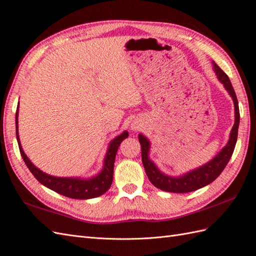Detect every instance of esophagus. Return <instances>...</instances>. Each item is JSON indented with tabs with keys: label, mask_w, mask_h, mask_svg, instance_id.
Here are the masks:
<instances>
[{
	"label": "esophagus",
	"mask_w": 256,
	"mask_h": 256,
	"mask_svg": "<svg viewBox=\"0 0 256 256\" xmlns=\"http://www.w3.org/2000/svg\"><path fill=\"white\" fill-rule=\"evenodd\" d=\"M135 130H136V128H135Z\"/></svg>",
	"instance_id": "esophagus-1"
}]
</instances>
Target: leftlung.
<instances>
[{"label":"left lung","instance_id":"left-lung-1","mask_svg":"<svg viewBox=\"0 0 256 256\" xmlns=\"http://www.w3.org/2000/svg\"><path fill=\"white\" fill-rule=\"evenodd\" d=\"M212 65L218 79L220 80V82L223 84L225 89L230 93V96H232L234 102V106H235V123H234V126L230 130V140L228 144L218 153L216 156H214L207 164L182 174V176L170 177L160 172L156 166V164L149 158L150 142L142 134H140L138 140H140L142 146V160L146 174H147L151 184L158 188L163 190V191L172 193H188L211 184V182L220 176V174L223 172L225 166L228 165V160L232 156V152L234 149H235L237 142L238 126L240 120L238 100L228 76L218 66L214 61L212 62Z\"/></svg>","mask_w":256,"mask_h":256}]
</instances>
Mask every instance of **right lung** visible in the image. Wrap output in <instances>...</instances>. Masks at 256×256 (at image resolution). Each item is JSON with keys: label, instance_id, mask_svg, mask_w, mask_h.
<instances>
[{"label": "right lung", "instance_id": "right-lung-1", "mask_svg": "<svg viewBox=\"0 0 256 256\" xmlns=\"http://www.w3.org/2000/svg\"><path fill=\"white\" fill-rule=\"evenodd\" d=\"M19 105L16 112V136L19 146V150L21 153L26 165L30 172L33 174V176L38 179L42 186H47L52 191L59 193L63 196L70 197V198L75 200H89L94 198L103 195L108 191L112 184L114 178V165L116 151L120 144L123 140L128 137V130H124L122 134L116 136L110 142L108 146L107 153L104 158V166L102 172L90 179H82V178H63V177H54L50 176L48 174L42 172L38 167L34 166L28 158L26 156V153L21 147L19 140V133H18V112H19Z\"/></svg>", "mask_w": 256, "mask_h": 256}]
</instances>
